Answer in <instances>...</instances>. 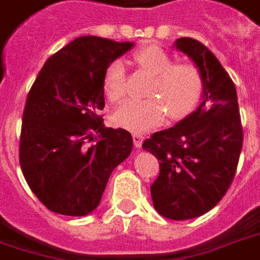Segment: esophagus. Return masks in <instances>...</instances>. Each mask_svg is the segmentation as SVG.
<instances>
[{
  "label": "esophagus",
  "mask_w": 260,
  "mask_h": 260,
  "mask_svg": "<svg viewBox=\"0 0 260 260\" xmlns=\"http://www.w3.org/2000/svg\"><path fill=\"white\" fill-rule=\"evenodd\" d=\"M132 139H134V145L135 148H141L143 143V136L141 134H132Z\"/></svg>",
  "instance_id": "obj_1"
}]
</instances>
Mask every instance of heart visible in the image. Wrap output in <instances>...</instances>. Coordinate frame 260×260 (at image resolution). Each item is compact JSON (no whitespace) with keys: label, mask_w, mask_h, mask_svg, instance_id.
<instances>
[{"label":"heart","mask_w":260,"mask_h":260,"mask_svg":"<svg viewBox=\"0 0 260 260\" xmlns=\"http://www.w3.org/2000/svg\"><path fill=\"white\" fill-rule=\"evenodd\" d=\"M138 69L152 76L146 100H128L114 114V122L132 132H145L163 122L186 118L197 107L203 92V76L193 63H174L170 54L156 45L143 46L134 53ZM107 97L118 103L126 95L125 66L121 60L111 61L104 76Z\"/></svg>","instance_id":"heart-1"}]
</instances>
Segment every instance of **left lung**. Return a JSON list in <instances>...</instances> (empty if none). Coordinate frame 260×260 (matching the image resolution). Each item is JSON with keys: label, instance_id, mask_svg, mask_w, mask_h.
Wrapping results in <instances>:
<instances>
[{"label": "left lung", "instance_id": "left-lung-1", "mask_svg": "<svg viewBox=\"0 0 260 260\" xmlns=\"http://www.w3.org/2000/svg\"><path fill=\"white\" fill-rule=\"evenodd\" d=\"M203 76L200 107L173 128L155 132L142 148L159 160L150 186L155 210L169 219L200 217L231 186L244 142L237 90L221 63L201 42L177 39Z\"/></svg>", "mask_w": 260, "mask_h": 260}]
</instances>
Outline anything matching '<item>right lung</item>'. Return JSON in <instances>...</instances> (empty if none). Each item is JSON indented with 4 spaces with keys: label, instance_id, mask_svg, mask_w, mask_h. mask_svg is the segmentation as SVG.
<instances>
[{
    "label": "right lung",
    "instance_id": "1",
    "mask_svg": "<svg viewBox=\"0 0 260 260\" xmlns=\"http://www.w3.org/2000/svg\"><path fill=\"white\" fill-rule=\"evenodd\" d=\"M132 46L99 36L77 38L49 57L30 87L19 163L30 190L50 211L70 217L94 211L112 170L129 156L131 134L105 128L100 110L107 67Z\"/></svg>",
    "mask_w": 260,
    "mask_h": 260
}]
</instances>
